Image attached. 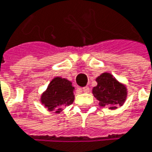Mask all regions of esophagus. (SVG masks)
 <instances>
[{
	"label": "esophagus",
	"instance_id": "obj_1",
	"mask_svg": "<svg viewBox=\"0 0 152 152\" xmlns=\"http://www.w3.org/2000/svg\"><path fill=\"white\" fill-rule=\"evenodd\" d=\"M83 91L84 93H88V92H90V88H89L88 86L83 87Z\"/></svg>",
	"mask_w": 152,
	"mask_h": 152
}]
</instances>
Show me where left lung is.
<instances>
[{
    "instance_id": "1",
    "label": "left lung",
    "mask_w": 152,
    "mask_h": 152,
    "mask_svg": "<svg viewBox=\"0 0 152 152\" xmlns=\"http://www.w3.org/2000/svg\"><path fill=\"white\" fill-rule=\"evenodd\" d=\"M97 86L94 87L92 93L99 101L103 107L108 106L109 109H117V106H122L126 99V88L119 83L109 73H104L96 78Z\"/></svg>"
}]
</instances>
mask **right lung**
Returning <instances> with one entry per match:
<instances>
[{"instance_id": "1", "label": "right lung", "mask_w": 152, "mask_h": 152, "mask_svg": "<svg viewBox=\"0 0 152 152\" xmlns=\"http://www.w3.org/2000/svg\"><path fill=\"white\" fill-rule=\"evenodd\" d=\"M66 79L61 77L54 78L42 96V103L48 110H56V113H59L63 106L70 105L74 102L75 88Z\"/></svg>"}]
</instances>
